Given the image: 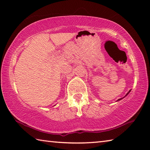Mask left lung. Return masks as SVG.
I'll list each match as a JSON object with an SVG mask.
<instances>
[{
  "label": "left lung",
  "mask_w": 150,
  "mask_h": 150,
  "mask_svg": "<svg viewBox=\"0 0 150 150\" xmlns=\"http://www.w3.org/2000/svg\"><path fill=\"white\" fill-rule=\"evenodd\" d=\"M130 91H131V90H130V91H129V92H128V93H127V94H126V95H125V96H127V95H128V94H129V93H130ZM121 99H122V98H120V99H118V100H121Z\"/></svg>",
  "instance_id": "obj_1"
}]
</instances>
